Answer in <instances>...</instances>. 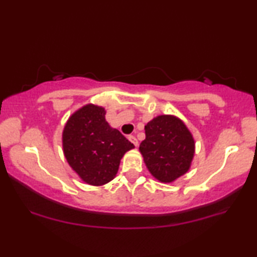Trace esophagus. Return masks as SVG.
Here are the masks:
<instances>
[{"label":"esophagus","instance_id":"34e87169","mask_svg":"<svg viewBox=\"0 0 257 257\" xmlns=\"http://www.w3.org/2000/svg\"><path fill=\"white\" fill-rule=\"evenodd\" d=\"M128 139H130V142H131V143L133 144V145H135L136 147L139 145V143H138V139H137L135 136H130V137H128Z\"/></svg>","mask_w":257,"mask_h":257}]
</instances>
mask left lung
<instances>
[{
	"label": "left lung",
	"mask_w": 257,
	"mask_h": 257,
	"mask_svg": "<svg viewBox=\"0 0 257 257\" xmlns=\"http://www.w3.org/2000/svg\"><path fill=\"white\" fill-rule=\"evenodd\" d=\"M146 138L139 146L147 170L164 184L187 173L195 153L192 132L180 118L161 114L145 126Z\"/></svg>",
	"instance_id": "1"
}]
</instances>
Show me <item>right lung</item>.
<instances>
[{
  "label": "right lung",
  "instance_id": "add662e5",
  "mask_svg": "<svg viewBox=\"0 0 257 257\" xmlns=\"http://www.w3.org/2000/svg\"><path fill=\"white\" fill-rule=\"evenodd\" d=\"M104 107L86 104L70 115L62 135L63 152L70 167L87 185L113 180L121 158L135 149L105 119Z\"/></svg>",
  "mask_w": 257,
  "mask_h": 257
}]
</instances>
